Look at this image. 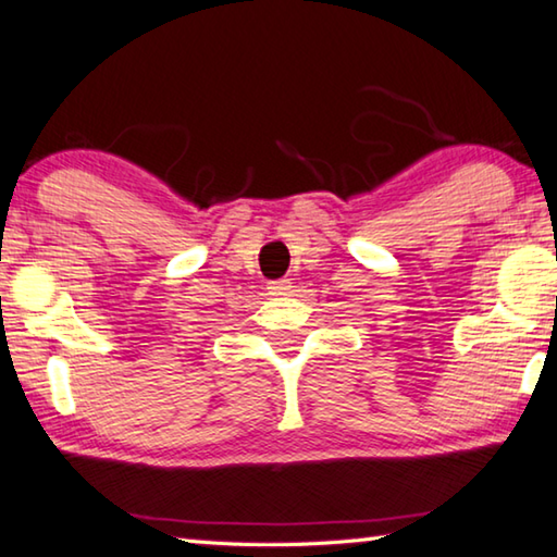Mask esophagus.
Here are the masks:
<instances>
[{"label": "esophagus", "mask_w": 557, "mask_h": 557, "mask_svg": "<svg viewBox=\"0 0 557 557\" xmlns=\"http://www.w3.org/2000/svg\"><path fill=\"white\" fill-rule=\"evenodd\" d=\"M292 289V282L289 280H272L268 282V292L270 295H287V292Z\"/></svg>", "instance_id": "obj_1"}]
</instances>
